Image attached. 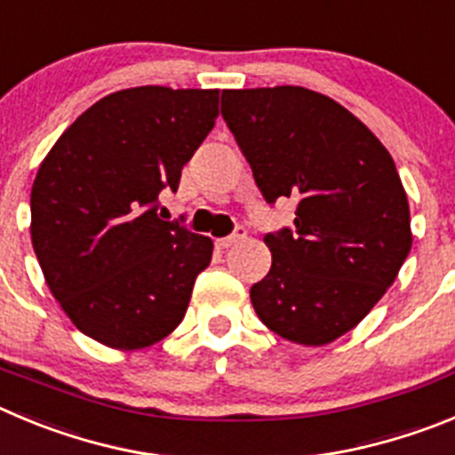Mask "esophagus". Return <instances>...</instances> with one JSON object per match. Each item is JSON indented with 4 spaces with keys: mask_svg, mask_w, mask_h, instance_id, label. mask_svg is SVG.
Instances as JSON below:
<instances>
[{
    "mask_svg": "<svg viewBox=\"0 0 455 455\" xmlns=\"http://www.w3.org/2000/svg\"><path fill=\"white\" fill-rule=\"evenodd\" d=\"M245 239V228H236L235 230V235H230V236H223V239H219L216 241V245H219L220 250H228V248H232V245H236V243H241V241Z\"/></svg>",
    "mask_w": 455,
    "mask_h": 455,
    "instance_id": "34e87169",
    "label": "esophagus"
}]
</instances>
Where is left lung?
<instances>
[{
    "label": "left lung",
    "instance_id": "obj_1",
    "mask_svg": "<svg viewBox=\"0 0 455 455\" xmlns=\"http://www.w3.org/2000/svg\"><path fill=\"white\" fill-rule=\"evenodd\" d=\"M220 115L268 205L298 200L264 236L268 275L250 289L261 323L299 345L356 327L411 252V212L386 146L333 99L298 85L223 90Z\"/></svg>",
    "mask_w": 455,
    "mask_h": 455
}]
</instances>
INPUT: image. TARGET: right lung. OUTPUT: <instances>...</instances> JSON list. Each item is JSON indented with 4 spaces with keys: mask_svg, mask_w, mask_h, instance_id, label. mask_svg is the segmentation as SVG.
I'll return each mask as SVG.
<instances>
[{
    "mask_svg": "<svg viewBox=\"0 0 455 455\" xmlns=\"http://www.w3.org/2000/svg\"><path fill=\"white\" fill-rule=\"evenodd\" d=\"M219 116V90L131 87L87 108L31 189V241L62 311L85 336L140 349L185 318L212 239L162 220Z\"/></svg>",
    "mask_w": 455,
    "mask_h": 455,
    "instance_id": "add662e5",
    "label": "right lung"
}]
</instances>
